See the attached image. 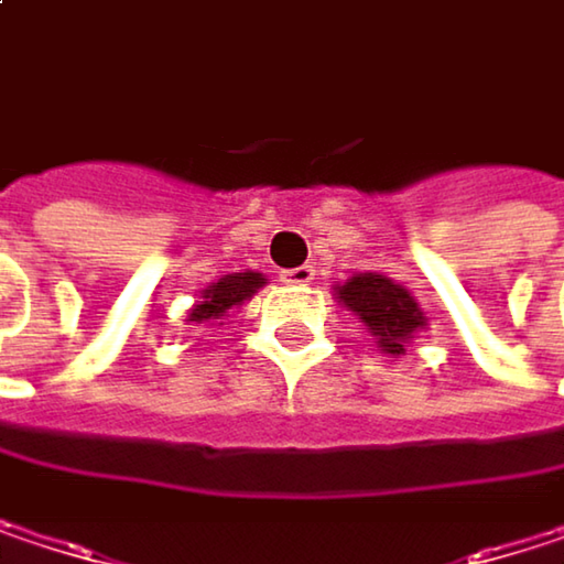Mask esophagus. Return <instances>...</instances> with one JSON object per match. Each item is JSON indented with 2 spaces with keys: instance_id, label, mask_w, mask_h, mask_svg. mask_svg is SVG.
I'll return each instance as SVG.
<instances>
[{
  "instance_id": "34e87169",
  "label": "esophagus",
  "mask_w": 564,
  "mask_h": 564,
  "mask_svg": "<svg viewBox=\"0 0 564 564\" xmlns=\"http://www.w3.org/2000/svg\"><path fill=\"white\" fill-rule=\"evenodd\" d=\"M313 278H316V271H313L310 264L290 268V271H283V274H281L283 283H296V286H306V283H313Z\"/></svg>"
}]
</instances>
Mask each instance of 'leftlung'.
I'll use <instances>...</instances> for the list:
<instances>
[{
	"mask_svg": "<svg viewBox=\"0 0 564 564\" xmlns=\"http://www.w3.org/2000/svg\"><path fill=\"white\" fill-rule=\"evenodd\" d=\"M333 293L346 310L356 313L369 336H376V346L392 359L404 356V343L427 329V316L411 290L379 271L352 274L346 283H336Z\"/></svg>",
	"mask_w": 564,
	"mask_h": 564,
	"instance_id": "left-lung-1",
	"label": "left lung"
}]
</instances>
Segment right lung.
<instances>
[{
	"label": "right lung",
	"mask_w": 564,
	"mask_h": 564,
	"mask_svg": "<svg viewBox=\"0 0 564 564\" xmlns=\"http://www.w3.org/2000/svg\"><path fill=\"white\" fill-rule=\"evenodd\" d=\"M268 283L264 274H258V271H245V274H225V278H218L215 283H208L205 290H202V296H198V303L188 310V316H185V323H215V319H221L228 310H235V306H241L245 300H251L261 286Z\"/></svg>",
	"instance_id": "1"
}]
</instances>
